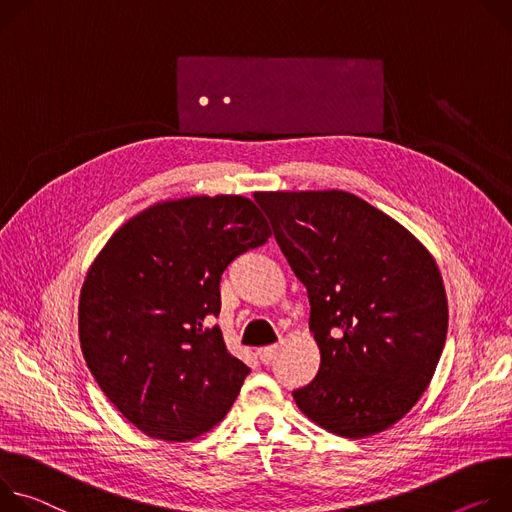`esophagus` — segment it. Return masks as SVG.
Listing matches in <instances>:
<instances>
[{
    "mask_svg": "<svg viewBox=\"0 0 512 512\" xmlns=\"http://www.w3.org/2000/svg\"><path fill=\"white\" fill-rule=\"evenodd\" d=\"M276 352H278V348L276 346H266V348H258V358H260V362L262 364H270L274 358H276Z\"/></svg>",
    "mask_w": 512,
    "mask_h": 512,
    "instance_id": "1",
    "label": "esophagus"
}]
</instances>
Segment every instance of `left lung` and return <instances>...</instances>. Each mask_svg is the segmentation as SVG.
I'll use <instances>...</instances> for the list:
<instances>
[{"label": "left lung", "mask_w": 512, "mask_h": 512, "mask_svg": "<svg viewBox=\"0 0 512 512\" xmlns=\"http://www.w3.org/2000/svg\"><path fill=\"white\" fill-rule=\"evenodd\" d=\"M274 238L307 287L317 376L297 407L342 437H370L421 399L447 335L443 278L399 221L346 191H260Z\"/></svg>", "instance_id": "obj_1"}]
</instances>
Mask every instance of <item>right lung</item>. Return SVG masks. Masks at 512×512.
<instances>
[{
  "label": "right lung",
  "mask_w": 512,
  "mask_h": 512,
  "mask_svg": "<svg viewBox=\"0 0 512 512\" xmlns=\"http://www.w3.org/2000/svg\"><path fill=\"white\" fill-rule=\"evenodd\" d=\"M270 227L242 195L150 205L113 234L79 297L81 350L99 388L142 433L189 441L232 409L250 368L225 348L219 280Z\"/></svg>",
  "instance_id": "right-lung-1"
}]
</instances>
